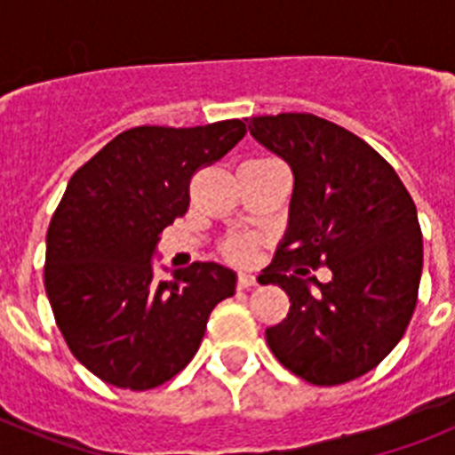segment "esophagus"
<instances>
[{"mask_svg": "<svg viewBox=\"0 0 455 455\" xmlns=\"http://www.w3.org/2000/svg\"><path fill=\"white\" fill-rule=\"evenodd\" d=\"M257 284V277L251 275V273H241L239 277H236V287L239 289H251Z\"/></svg>", "mask_w": 455, "mask_h": 455, "instance_id": "1", "label": "esophagus"}]
</instances>
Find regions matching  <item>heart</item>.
Instances as JSON below:
<instances>
[{
	"instance_id": "1",
	"label": "heart",
	"mask_w": 455,
	"mask_h": 455,
	"mask_svg": "<svg viewBox=\"0 0 455 455\" xmlns=\"http://www.w3.org/2000/svg\"><path fill=\"white\" fill-rule=\"evenodd\" d=\"M248 251H251V246H248V241L246 239H232L225 243V252L232 257V259H246L248 257Z\"/></svg>"
}]
</instances>
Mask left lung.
I'll return each mask as SVG.
<instances>
[{
    "mask_svg": "<svg viewBox=\"0 0 455 455\" xmlns=\"http://www.w3.org/2000/svg\"><path fill=\"white\" fill-rule=\"evenodd\" d=\"M248 130L293 171L289 230L262 275L291 305L267 328L268 348L312 385L355 380L399 344L417 307L424 243L415 203L367 140L331 120L257 116ZM307 266L331 267V283L299 278Z\"/></svg>",
    "mask_w": 455,
    "mask_h": 455,
    "instance_id": "left-lung-1",
    "label": "left lung"
}]
</instances>
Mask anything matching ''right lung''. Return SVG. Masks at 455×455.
<instances>
[{
	"label": "right lung",
	"mask_w": 455,
	"mask_h": 455,
	"mask_svg": "<svg viewBox=\"0 0 455 455\" xmlns=\"http://www.w3.org/2000/svg\"><path fill=\"white\" fill-rule=\"evenodd\" d=\"M246 134L241 120L204 127L140 124L68 182L47 230L45 291L72 355L120 389H152L196 355L207 319L236 277L193 262L155 280L159 235L188 209V184Z\"/></svg>",
	"instance_id": "add662e5"
}]
</instances>
